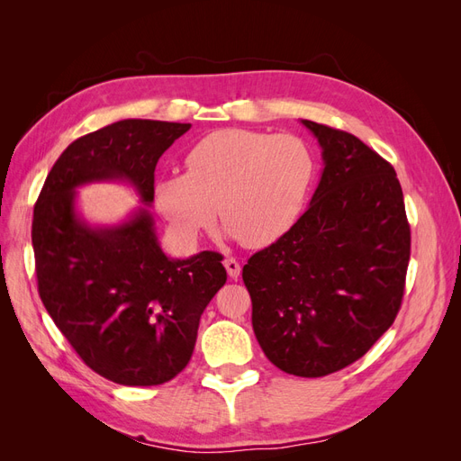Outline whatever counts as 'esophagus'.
<instances>
[{
    "mask_svg": "<svg viewBox=\"0 0 461 461\" xmlns=\"http://www.w3.org/2000/svg\"><path fill=\"white\" fill-rule=\"evenodd\" d=\"M225 269H227V273H229V276L230 278H239L240 276V263L236 261L234 258H227L225 259Z\"/></svg>",
    "mask_w": 461,
    "mask_h": 461,
    "instance_id": "34e87169",
    "label": "esophagus"
}]
</instances>
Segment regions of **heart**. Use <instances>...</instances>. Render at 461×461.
<instances>
[{
    "label": "heart",
    "instance_id": "obj_1",
    "mask_svg": "<svg viewBox=\"0 0 461 461\" xmlns=\"http://www.w3.org/2000/svg\"><path fill=\"white\" fill-rule=\"evenodd\" d=\"M186 175L153 186L159 213L183 242H196L217 217L248 248L276 242L294 227L315 161L302 138L249 129L209 132L185 159Z\"/></svg>",
    "mask_w": 461,
    "mask_h": 461
}]
</instances>
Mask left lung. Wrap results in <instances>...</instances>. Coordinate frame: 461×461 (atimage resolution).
<instances>
[{"instance_id": "8db88e82", "label": "left lung", "mask_w": 461, "mask_h": 461, "mask_svg": "<svg viewBox=\"0 0 461 461\" xmlns=\"http://www.w3.org/2000/svg\"><path fill=\"white\" fill-rule=\"evenodd\" d=\"M302 124L323 149L317 190L242 278L265 356L313 379L354 364L394 323L411 236L394 167L350 132Z\"/></svg>"}]
</instances>
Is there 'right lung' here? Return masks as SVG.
<instances>
[{
  "instance_id": "1",
  "label": "right lung",
  "mask_w": 461,
  "mask_h": 461,
  "mask_svg": "<svg viewBox=\"0 0 461 461\" xmlns=\"http://www.w3.org/2000/svg\"><path fill=\"white\" fill-rule=\"evenodd\" d=\"M190 127L124 119L78 138L34 205L40 298L82 361L117 384H161L188 366L200 317L227 271L217 252L167 258L148 207L119 225L92 227L77 212V188L119 180L151 205L156 165Z\"/></svg>"
}]
</instances>
